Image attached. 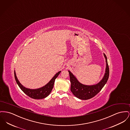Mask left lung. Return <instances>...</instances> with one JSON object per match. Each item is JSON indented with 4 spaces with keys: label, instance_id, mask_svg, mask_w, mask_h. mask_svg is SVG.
Segmentation results:
<instances>
[{
    "label": "left lung",
    "instance_id": "obj_1",
    "mask_svg": "<svg viewBox=\"0 0 130 130\" xmlns=\"http://www.w3.org/2000/svg\"><path fill=\"white\" fill-rule=\"evenodd\" d=\"M104 56L106 63L105 73L102 80L95 85H86L83 84L79 82L75 76L68 70L71 83L70 90L77 98L81 100H88L93 97L100 91L107 82L109 77V68L107 58L104 53Z\"/></svg>",
    "mask_w": 130,
    "mask_h": 130
}]
</instances>
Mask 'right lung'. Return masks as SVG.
<instances>
[{
	"label": "right lung",
	"instance_id": "1",
	"mask_svg": "<svg viewBox=\"0 0 130 130\" xmlns=\"http://www.w3.org/2000/svg\"><path fill=\"white\" fill-rule=\"evenodd\" d=\"M61 72V71H60L58 73H57L54 76V77L51 79V80L44 86L37 89H28L25 88L21 84V83L18 79L15 70L14 71V74L15 80L17 84L18 85V86H19L20 89L22 90L23 92H24L27 95L32 98L35 99H41L46 97L49 95V94L50 93L53 88L55 79L57 78L58 75L60 74Z\"/></svg>",
	"mask_w": 130,
	"mask_h": 130
}]
</instances>
